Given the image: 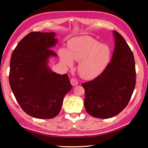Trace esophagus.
Instances as JSON below:
<instances>
[{
  "mask_svg": "<svg viewBox=\"0 0 148 148\" xmlns=\"http://www.w3.org/2000/svg\"><path fill=\"white\" fill-rule=\"evenodd\" d=\"M71 83L72 86H76L78 84V81L75 78H72L71 79Z\"/></svg>",
  "mask_w": 148,
  "mask_h": 148,
  "instance_id": "1",
  "label": "esophagus"
}]
</instances>
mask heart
<instances>
[{"label":"heart","mask_w":148,"mask_h":148,"mask_svg":"<svg viewBox=\"0 0 148 148\" xmlns=\"http://www.w3.org/2000/svg\"><path fill=\"white\" fill-rule=\"evenodd\" d=\"M60 56L63 64L68 67L73 61L79 62L78 72L87 79L98 76L105 70L111 58V49L106 45H100L90 37H81L71 40L68 44V51L60 49Z\"/></svg>","instance_id":"heart-1"}]
</instances>
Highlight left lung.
<instances>
[{
    "mask_svg": "<svg viewBox=\"0 0 148 148\" xmlns=\"http://www.w3.org/2000/svg\"><path fill=\"white\" fill-rule=\"evenodd\" d=\"M113 32L115 48L111 61L99 76L82 84L86 111L98 118H110L121 112L129 102L136 83L133 53L121 34Z\"/></svg>",
    "mask_w": 148,
    "mask_h": 148,
    "instance_id": "8db88e82",
    "label": "left lung"
}]
</instances>
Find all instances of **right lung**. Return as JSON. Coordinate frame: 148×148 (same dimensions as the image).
<instances>
[{"label":"right lung","instance_id":"1","mask_svg":"<svg viewBox=\"0 0 148 148\" xmlns=\"http://www.w3.org/2000/svg\"><path fill=\"white\" fill-rule=\"evenodd\" d=\"M53 32L28 34L12 52L9 84L21 109L32 117L57 116L65 95L72 88L67 74H58L48 67V58L56 56L50 49L57 39Z\"/></svg>","mask_w":148,"mask_h":148}]
</instances>
